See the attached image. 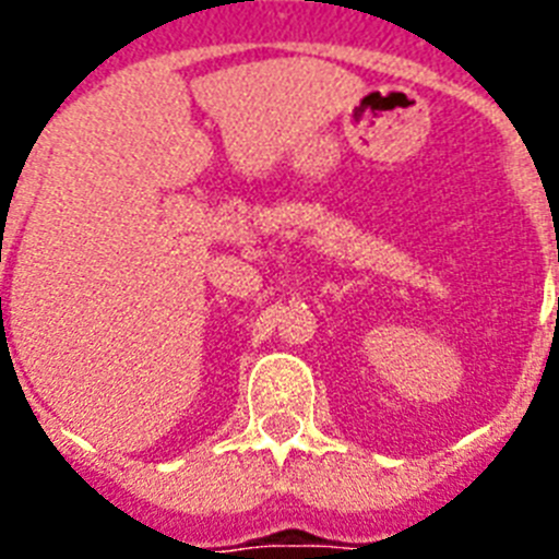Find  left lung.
I'll list each match as a JSON object with an SVG mask.
<instances>
[{
  "label": "left lung",
  "mask_w": 559,
  "mask_h": 559,
  "mask_svg": "<svg viewBox=\"0 0 559 559\" xmlns=\"http://www.w3.org/2000/svg\"><path fill=\"white\" fill-rule=\"evenodd\" d=\"M557 310H559V305H557Z\"/></svg>",
  "instance_id": "8db88e82"
}]
</instances>
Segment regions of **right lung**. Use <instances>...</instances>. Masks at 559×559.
<instances>
[{"label":"right lung","instance_id":"add662e5","mask_svg":"<svg viewBox=\"0 0 559 559\" xmlns=\"http://www.w3.org/2000/svg\"><path fill=\"white\" fill-rule=\"evenodd\" d=\"M0 305H2V299H0Z\"/></svg>","mask_w":559,"mask_h":559}]
</instances>
